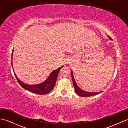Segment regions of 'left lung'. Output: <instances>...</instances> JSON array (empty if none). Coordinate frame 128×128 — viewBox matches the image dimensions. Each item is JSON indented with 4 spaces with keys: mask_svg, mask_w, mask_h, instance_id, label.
Here are the masks:
<instances>
[{
    "mask_svg": "<svg viewBox=\"0 0 128 128\" xmlns=\"http://www.w3.org/2000/svg\"><path fill=\"white\" fill-rule=\"evenodd\" d=\"M109 38L110 40H111V37H109ZM71 76H72V80H73V85H74V90L75 91L76 93V94L78 95H79L80 96H82V97H86V96H94L96 94H98L99 93H101V92H97V93H92V92H86V91H84L83 90H81L78 86L77 85V84L75 81L74 78L73 76V72H71Z\"/></svg>",
    "mask_w": 128,
    "mask_h": 128,
    "instance_id": "obj_1",
    "label": "left lung"
}]
</instances>
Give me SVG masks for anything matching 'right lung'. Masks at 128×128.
Returning <instances> with one entry per match:
<instances>
[{"mask_svg":"<svg viewBox=\"0 0 128 128\" xmlns=\"http://www.w3.org/2000/svg\"><path fill=\"white\" fill-rule=\"evenodd\" d=\"M13 52L14 50H12V56H13ZM11 64H12V67L13 68V66H12V61H11ZM64 67V66H62L61 67L58 68L57 70H54L50 74L48 78L46 79L44 82H42V83L37 84V85H27L25 83L21 82L20 80H19L18 78L16 75L15 74L14 72V76L16 78L17 82L18 83L20 84V85L24 88L25 90H28V91L32 92L34 93H36V94H38L40 95L43 94H46L47 93H49L52 90H53L54 86L55 85L56 81L57 79V77L58 76V74L59 73V71H60V69L61 68ZM13 70L14 68H13Z\"/></svg>","mask_w":128,"mask_h":128,"instance_id":"right-lung-1","label":"right lung"}]
</instances>
